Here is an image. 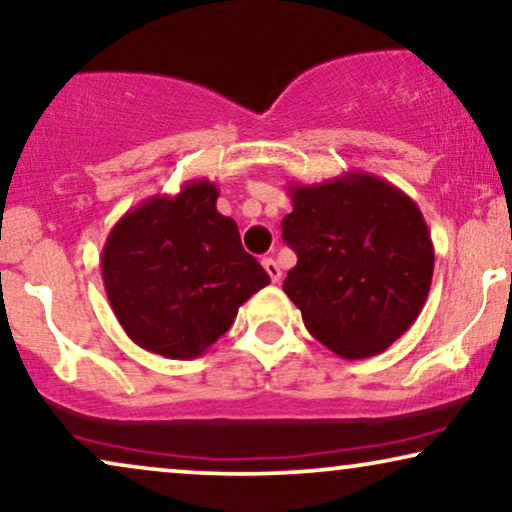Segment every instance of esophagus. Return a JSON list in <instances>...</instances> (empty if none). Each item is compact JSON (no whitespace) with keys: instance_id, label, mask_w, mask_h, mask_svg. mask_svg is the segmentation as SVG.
Returning a JSON list of instances; mask_svg holds the SVG:
<instances>
[{"instance_id":"obj_1","label":"esophagus","mask_w":512,"mask_h":512,"mask_svg":"<svg viewBox=\"0 0 512 512\" xmlns=\"http://www.w3.org/2000/svg\"><path fill=\"white\" fill-rule=\"evenodd\" d=\"M263 268H265V272H268V275H270L272 282H275V284L280 282L282 270H280V265H277L275 258H263Z\"/></svg>"}]
</instances>
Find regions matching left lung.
<instances>
[{"label":"left lung","mask_w":512,"mask_h":512,"mask_svg":"<svg viewBox=\"0 0 512 512\" xmlns=\"http://www.w3.org/2000/svg\"><path fill=\"white\" fill-rule=\"evenodd\" d=\"M294 211L282 237L298 263L284 294L305 329L345 360L393 345L426 303L435 249L421 209L367 171L315 185H289Z\"/></svg>","instance_id":"left-lung-1"}]
</instances>
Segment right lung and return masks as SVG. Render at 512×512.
Returning <instances> with one entry per match:
<instances>
[{"label":"right lung","mask_w":512,"mask_h":512,"mask_svg":"<svg viewBox=\"0 0 512 512\" xmlns=\"http://www.w3.org/2000/svg\"><path fill=\"white\" fill-rule=\"evenodd\" d=\"M216 199L214 183L188 181L174 197L155 195L126 211L105 240L112 313L131 341L169 360L207 353L240 305L270 284Z\"/></svg>","instance_id":"right-lung-1"}]
</instances>
